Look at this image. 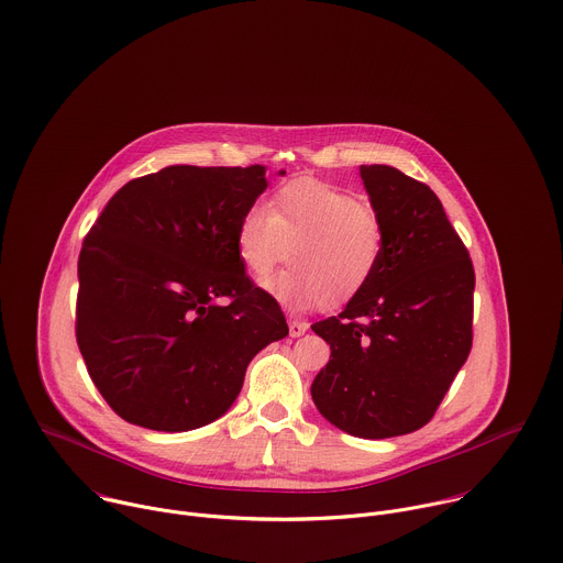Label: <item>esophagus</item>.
Here are the masks:
<instances>
[{
    "label": "esophagus",
    "instance_id": "1",
    "mask_svg": "<svg viewBox=\"0 0 563 563\" xmlns=\"http://www.w3.org/2000/svg\"><path fill=\"white\" fill-rule=\"evenodd\" d=\"M309 330V325L305 323V320H298V318H289V336H302L305 332Z\"/></svg>",
    "mask_w": 563,
    "mask_h": 563
}]
</instances>
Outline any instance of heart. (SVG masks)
I'll return each instance as SVG.
<instances>
[{"instance_id":"heart-1","label":"heart","mask_w":563,"mask_h":563,"mask_svg":"<svg viewBox=\"0 0 563 563\" xmlns=\"http://www.w3.org/2000/svg\"><path fill=\"white\" fill-rule=\"evenodd\" d=\"M269 206L250 205L235 229L238 258L254 280H267L291 247L294 269L267 285L276 298L339 309L363 294L385 254V222L372 207L311 178L287 183Z\"/></svg>"}]
</instances>
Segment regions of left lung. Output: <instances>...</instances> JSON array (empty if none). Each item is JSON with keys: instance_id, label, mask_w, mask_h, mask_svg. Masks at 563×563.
Segmentation results:
<instances>
[{"instance_id": "8db88e82", "label": "left lung", "mask_w": 563, "mask_h": 563, "mask_svg": "<svg viewBox=\"0 0 563 563\" xmlns=\"http://www.w3.org/2000/svg\"><path fill=\"white\" fill-rule=\"evenodd\" d=\"M361 178L385 222V254L363 294L311 325L332 350L311 398L347 434L387 439L430 423L465 363L474 267L426 183L387 165H363Z\"/></svg>"}]
</instances>
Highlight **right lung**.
Segmentation results:
<instances>
[{
	"mask_svg": "<svg viewBox=\"0 0 563 563\" xmlns=\"http://www.w3.org/2000/svg\"><path fill=\"white\" fill-rule=\"evenodd\" d=\"M265 167H167L126 183L85 235L75 339L109 408L187 432L222 417L250 361L289 334L238 258Z\"/></svg>",
	"mask_w": 563,
	"mask_h": 563,
	"instance_id": "obj_1",
	"label": "right lung"
}]
</instances>
